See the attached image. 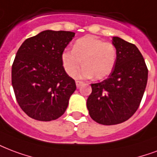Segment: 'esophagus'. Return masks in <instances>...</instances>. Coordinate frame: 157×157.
<instances>
[{
	"label": "esophagus",
	"mask_w": 157,
	"mask_h": 157,
	"mask_svg": "<svg viewBox=\"0 0 157 157\" xmlns=\"http://www.w3.org/2000/svg\"><path fill=\"white\" fill-rule=\"evenodd\" d=\"M82 84H83V82H82V81H76V87H77V88H80V86H81Z\"/></svg>",
	"instance_id": "34e87169"
}]
</instances>
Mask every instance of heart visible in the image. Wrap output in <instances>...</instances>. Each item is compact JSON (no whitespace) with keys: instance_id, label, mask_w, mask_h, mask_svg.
Listing matches in <instances>:
<instances>
[{"instance_id":"heart-1","label":"heart","mask_w":157,"mask_h":157,"mask_svg":"<svg viewBox=\"0 0 157 157\" xmlns=\"http://www.w3.org/2000/svg\"><path fill=\"white\" fill-rule=\"evenodd\" d=\"M61 58L69 76H73L82 63L84 66L76 75L77 78L94 76L95 79L101 80L112 72L117 60V50L112 43L86 36L76 40L72 51L65 50Z\"/></svg>"}]
</instances>
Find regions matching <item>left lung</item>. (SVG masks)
Segmentation results:
<instances>
[{
    "label": "left lung",
    "instance_id": "left-lung-1",
    "mask_svg": "<svg viewBox=\"0 0 157 157\" xmlns=\"http://www.w3.org/2000/svg\"><path fill=\"white\" fill-rule=\"evenodd\" d=\"M117 60L106 80L91 84L86 106L90 118L103 125L124 123L139 107L147 82L144 58L134 44L118 37L112 38Z\"/></svg>",
    "mask_w": 157,
    "mask_h": 157
}]
</instances>
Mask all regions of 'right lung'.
Segmentation results:
<instances>
[{
  "mask_svg": "<svg viewBox=\"0 0 157 157\" xmlns=\"http://www.w3.org/2000/svg\"><path fill=\"white\" fill-rule=\"evenodd\" d=\"M74 37L70 31L44 30L20 47L12 65V86L29 117L51 121L65 113L76 86L61 57Z\"/></svg>",
  "mask_w": 157,
  "mask_h": 157,
  "instance_id": "1",
  "label": "right lung"
}]
</instances>
